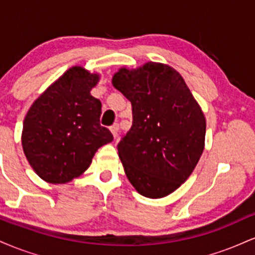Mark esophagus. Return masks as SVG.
<instances>
[{
  "instance_id": "esophagus-1",
  "label": "esophagus",
  "mask_w": 255,
  "mask_h": 255,
  "mask_svg": "<svg viewBox=\"0 0 255 255\" xmlns=\"http://www.w3.org/2000/svg\"><path fill=\"white\" fill-rule=\"evenodd\" d=\"M119 130H120V126H119V124H114V125L110 127V131H111V133H113V135H114V137H115V139H116V137H118Z\"/></svg>"
}]
</instances>
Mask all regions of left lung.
<instances>
[{
    "mask_svg": "<svg viewBox=\"0 0 255 255\" xmlns=\"http://www.w3.org/2000/svg\"><path fill=\"white\" fill-rule=\"evenodd\" d=\"M113 85L133 111V125L118 145L128 180L146 198L171 194L191 176L203 154L206 120L200 105L169 64L122 67Z\"/></svg>",
    "mask_w": 255,
    "mask_h": 255,
    "instance_id": "8db88e82",
    "label": "left lung"
}]
</instances>
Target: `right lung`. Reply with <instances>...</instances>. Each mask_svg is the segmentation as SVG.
<instances>
[{
  "mask_svg": "<svg viewBox=\"0 0 255 255\" xmlns=\"http://www.w3.org/2000/svg\"><path fill=\"white\" fill-rule=\"evenodd\" d=\"M101 75L81 66L66 71L28 109L22 127V150L36 174L62 184L83 175L113 134L99 124L102 103L91 96Z\"/></svg>",
  "mask_w": 255,
  "mask_h": 255,
  "instance_id": "obj_1",
  "label": "right lung"
}]
</instances>
